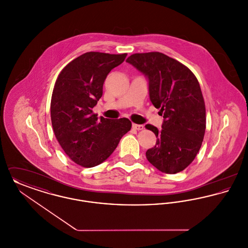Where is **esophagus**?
Here are the masks:
<instances>
[{
  "label": "esophagus",
  "instance_id": "obj_1",
  "mask_svg": "<svg viewBox=\"0 0 248 248\" xmlns=\"http://www.w3.org/2000/svg\"><path fill=\"white\" fill-rule=\"evenodd\" d=\"M133 128L136 130H142L144 128V126L142 124H133Z\"/></svg>",
  "mask_w": 248,
  "mask_h": 248
}]
</instances>
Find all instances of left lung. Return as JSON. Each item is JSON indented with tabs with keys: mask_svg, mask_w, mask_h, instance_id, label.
<instances>
[{
	"mask_svg": "<svg viewBox=\"0 0 248 248\" xmlns=\"http://www.w3.org/2000/svg\"><path fill=\"white\" fill-rule=\"evenodd\" d=\"M126 61L148 77L151 101L164 115L162 130L145 126L157 138L146 153L148 161L166 174L183 171L199 153L206 126L197 78L188 67L160 52L133 54Z\"/></svg>",
	"mask_w": 248,
	"mask_h": 248,
	"instance_id": "obj_1",
	"label": "left lung"
}]
</instances>
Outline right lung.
Segmentation results:
<instances>
[{
	"label": "right lung",
	"mask_w": 248,
	"mask_h": 248,
	"mask_svg": "<svg viewBox=\"0 0 248 248\" xmlns=\"http://www.w3.org/2000/svg\"><path fill=\"white\" fill-rule=\"evenodd\" d=\"M126 56L87 52L58 76L50 106L52 126L59 145L77 165L93 167L104 162L132 127L127 118L98 119L93 112L107 75Z\"/></svg>",
	"instance_id": "1"
}]
</instances>
